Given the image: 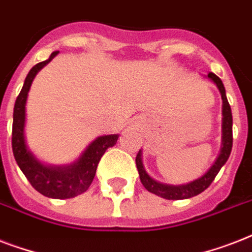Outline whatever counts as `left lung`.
I'll list each match as a JSON object with an SVG mask.
<instances>
[{
  "instance_id": "8db88e82",
  "label": "left lung",
  "mask_w": 252,
  "mask_h": 252,
  "mask_svg": "<svg viewBox=\"0 0 252 252\" xmlns=\"http://www.w3.org/2000/svg\"><path fill=\"white\" fill-rule=\"evenodd\" d=\"M208 78L215 82L217 89L220 90L221 98H222V144H221V150H220L219 157L215 161V163L211 166V168L203 176H200L199 179L193 180V182H189L187 184H179V186H170V184H163L157 182V180H154L146 172L145 167L142 165L141 150L138 152L137 157H136V166H137L142 186L149 192H152L154 195L161 196L163 199H189V197H193V196L199 195L203 191H205L211 186L212 182L215 180L216 175L219 174L221 167L226 163L227 158H229L231 153V148H233V116H231L230 104L227 102L225 87H223L222 81L220 80L215 73H209Z\"/></svg>"
}]
</instances>
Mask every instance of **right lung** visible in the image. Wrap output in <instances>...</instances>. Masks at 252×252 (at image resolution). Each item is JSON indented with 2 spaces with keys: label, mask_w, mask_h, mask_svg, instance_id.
I'll return each mask as SVG.
<instances>
[{
  "label": "right lung",
  "mask_w": 252,
  "mask_h": 252,
  "mask_svg": "<svg viewBox=\"0 0 252 252\" xmlns=\"http://www.w3.org/2000/svg\"><path fill=\"white\" fill-rule=\"evenodd\" d=\"M57 53L59 51L53 52L48 60L41 61L35 65L26 77L25 84L14 104L11 146L18 166L37 192L51 199H70L84 193L90 187L100 158L108 148L116 144L119 134H107L95 138L87 146L82 156L70 165H44L30 152L25 137L27 95L37 72L44 68Z\"/></svg>",
  "instance_id": "1"
}]
</instances>
